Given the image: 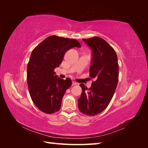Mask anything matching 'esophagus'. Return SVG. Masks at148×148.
<instances>
[{"instance_id":"1","label":"esophagus","mask_w":148,"mask_h":148,"mask_svg":"<svg viewBox=\"0 0 148 148\" xmlns=\"http://www.w3.org/2000/svg\"><path fill=\"white\" fill-rule=\"evenodd\" d=\"M78 83L75 82H72V86H75V85H77Z\"/></svg>"}]
</instances>
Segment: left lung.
I'll return each instance as SVG.
<instances>
[{
	"mask_svg": "<svg viewBox=\"0 0 148 148\" xmlns=\"http://www.w3.org/2000/svg\"><path fill=\"white\" fill-rule=\"evenodd\" d=\"M92 50L89 76L95 79L90 88L80 84L82 92L78 99V108L83 114L94 116L108 106L117 86L119 64L114 49L104 39L95 36L83 39Z\"/></svg>",
	"mask_w": 148,
	"mask_h": 148,
	"instance_id": "obj_1",
	"label": "left lung"
}]
</instances>
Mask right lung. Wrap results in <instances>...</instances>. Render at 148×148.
Returning a JSON list of instances; mask_svg holds the SVG:
<instances>
[{"mask_svg": "<svg viewBox=\"0 0 148 148\" xmlns=\"http://www.w3.org/2000/svg\"><path fill=\"white\" fill-rule=\"evenodd\" d=\"M75 47H81L77 40L53 35L31 52L27 66L29 92L35 106L44 113L59 111L66 90L71 86L70 78L58 77L54 69L59 66L66 52Z\"/></svg>", "mask_w": 148, "mask_h": 148, "instance_id": "add662e5", "label": "right lung"}]
</instances>
